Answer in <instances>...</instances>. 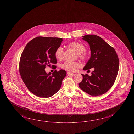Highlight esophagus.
Wrapping results in <instances>:
<instances>
[{
  "mask_svg": "<svg viewBox=\"0 0 134 134\" xmlns=\"http://www.w3.org/2000/svg\"><path fill=\"white\" fill-rule=\"evenodd\" d=\"M67 74H68V76H70V75H75V74L72 73H70V72H67Z\"/></svg>",
  "mask_w": 134,
  "mask_h": 134,
  "instance_id": "esophagus-1",
  "label": "esophagus"
}]
</instances>
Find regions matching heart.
<instances>
[{
	"mask_svg": "<svg viewBox=\"0 0 134 134\" xmlns=\"http://www.w3.org/2000/svg\"><path fill=\"white\" fill-rule=\"evenodd\" d=\"M68 46L73 49L77 54H79V57L83 60H86L87 59V54L85 52L86 48L83 44L78 42H72L68 44ZM55 56L56 59L61 60L63 58L64 49L61 47H59L55 51ZM81 67V64L78 62H73L70 61H66L61 65V67L70 72H75L77 71Z\"/></svg>",
	"mask_w": 134,
	"mask_h": 134,
	"instance_id": "b5f03b06",
	"label": "heart"
}]
</instances>
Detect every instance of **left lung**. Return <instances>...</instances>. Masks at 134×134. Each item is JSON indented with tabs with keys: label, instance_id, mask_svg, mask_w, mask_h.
<instances>
[{
	"label": "left lung",
	"instance_id": "left-lung-1",
	"mask_svg": "<svg viewBox=\"0 0 134 134\" xmlns=\"http://www.w3.org/2000/svg\"><path fill=\"white\" fill-rule=\"evenodd\" d=\"M82 39L88 42L91 51L90 59L83 68H93L90 76L82 75L80 88L90 95L97 96L105 93L113 86L119 69V59L115 50L101 37L95 35H86Z\"/></svg>",
	"mask_w": 134,
	"mask_h": 134
}]
</instances>
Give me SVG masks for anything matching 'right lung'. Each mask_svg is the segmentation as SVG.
Listing matches in <instances>:
<instances>
[{"mask_svg":"<svg viewBox=\"0 0 134 134\" xmlns=\"http://www.w3.org/2000/svg\"><path fill=\"white\" fill-rule=\"evenodd\" d=\"M62 41V38L37 37L30 41L22 52L19 62L20 76L28 89L37 97L47 98L54 95L66 76L64 70H55L52 75L45 70L46 66L57 64L54 53Z\"/></svg>","mask_w":134,"mask_h":134,"instance_id":"add662e5","label":"right lung"}]
</instances>
